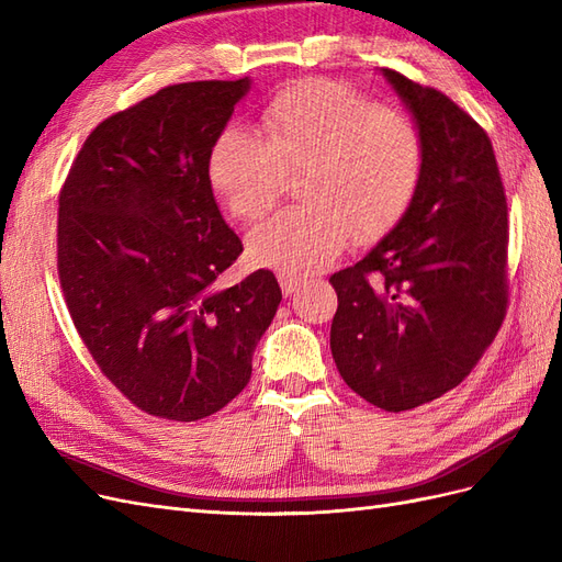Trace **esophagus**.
Instances as JSON below:
<instances>
[{"instance_id": "esophagus-1", "label": "esophagus", "mask_w": 562, "mask_h": 562, "mask_svg": "<svg viewBox=\"0 0 562 562\" xmlns=\"http://www.w3.org/2000/svg\"><path fill=\"white\" fill-rule=\"evenodd\" d=\"M279 283H281L283 295L288 297V295H293V293L297 291L300 279H297L295 274H291V271H281V274H279Z\"/></svg>"}]
</instances>
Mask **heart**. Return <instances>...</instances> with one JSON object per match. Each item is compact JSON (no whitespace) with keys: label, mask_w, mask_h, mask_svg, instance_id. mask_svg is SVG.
Here are the masks:
<instances>
[{"label":"heart","mask_w":562,"mask_h":562,"mask_svg":"<svg viewBox=\"0 0 562 562\" xmlns=\"http://www.w3.org/2000/svg\"><path fill=\"white\" fill-rule=\"evenodd\" d=\"M424 164L427 145L411 116L347 83L302 79L265 105L258 135H215L206 180L236 220L255 223L279 201L285 176L304 171L307 203L248 234L255 265L304 274L333 262L349 236L368 244L394 227L419 190Z\"/></svg>","instance_id":"1"}]
</instances>
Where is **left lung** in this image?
<instances>
[{"instance_id":"1","label":"left lung","mask_w":562,"mask_h":562,"mask_svg":"<svg viewBox=\"0 0 562 562\" xmlns=\"http://www.w3.org/2000/svg\"><path fill=\"white\" fill-rule=\"evenodd\" d=\"M427 145L419 190L363 260L335 271L330 349L368 403L403 413L462 382L508 304V211L481 124L431 87L384 70Z\"/></svg>"}]
</instances>
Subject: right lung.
Masks as SVG:
<instances>
[{
    "label": "right lung",
    "mask_w": 562,
    "mask_h": 562,
    "mask_svg": "<svg viewBox=\"0 0 562 562\" xmlns=\"http://www.w3.org/2000/svg\"><path fill=\"white\" fill-rule=\"evenodd\" d=\"M248 87L173 83L108 116L60 187L67 310L100 372L151 417L196 422L239 396L281 302L269 269L220 285L244 244L217 211L206 151Z\"/></svg>",
    "instance_id": "add662e5"
}]
</instances>
